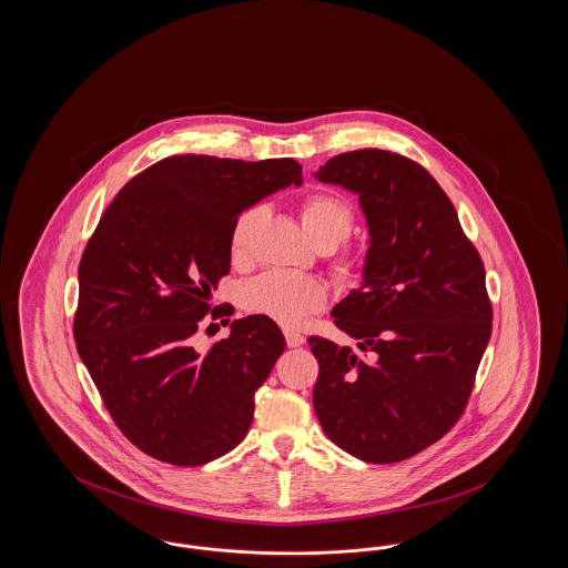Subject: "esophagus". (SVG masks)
<instances>
[{
	"label": "esophagus",
	"instance_id": "34e87169",
	"mask_svg": "<svg viewBox=\"0 0 568 568\" xmlns=\"http://www.w3.org/2000/svg\"><path fill=\"white\" fill-rule=\"evenodd\" d=\"M285 341H287V345L290 347H300V345H304V336L296 332V329H285Z\"/></svg>",
	"mask_w": 568,
	"mask_h": 568
}]
</instances>
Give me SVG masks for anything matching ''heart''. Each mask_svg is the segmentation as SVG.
<instances>
[{
	"mask_svg": "<svg viewBox=\"0 0 568 568\" xmlns=\"http://www.w3.org/2000/svg\"><path fill=\"white\" fill-rule=\"evenodd\" d=\"M262 216V209H246L232 225L230 232V255L234 262H243L248 251V239L255 223ZM300 221L306 236L313 244H329L332 248L347 239L352 232V209L334 193L320 191L311 193L300 206ZM349 264H341L338 272L349 274ZM327 302V287L315 276H304L294 272L268 271L243 290V304L246 311L268 317L276 324L297 327L313 313L322 311Z\"/></svg>",
	"mask_w": 568,
	"mask_h": 568,
	"instance_id": "b5f03b06",
	"label": "heart"
}]
</instances>
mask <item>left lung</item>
Instances as JSON below:
<instances>
[{
	"mask_svg": "<svg viewBox=\"0 0 568 568\" xmlns=\"http://www.w3.org/2000/svg\"><path fill=\"white\" fill-rule=\"evenodd\" d=\"M313 176L355 193L368 230L359 287L332 308L357 352L308 338L313 406L353 458L400 462L447 433L470 396L491 334L484 262L419 163L362 149Z\"/></svg>",
	"mask_w": 568,
	"mask_h": 568,
	"instance_id": "8db88e82",
	"label": "left lung"
}]
</instances>
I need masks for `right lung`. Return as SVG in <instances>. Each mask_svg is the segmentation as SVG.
Instances as JSON below:
<instances>
[{"label":"right lung","mask_w":568,"mask_h":568,"mask_svg":"<svg viewBox=\"0 0 568 568\" xmlns=\"http://www.w3.org/2000/svg\"><path fill=\"white\" fill-rule=\"evenodd\" d=\"M290 185H302L290 158L174 155L134 176L100 219L79 266L74 341L114 424L144 454L200 466L248 433L253 396L285 352L278 325L234 320L209 352L193 334L230 272L234 221Z\"/></svg>","instance_id":"right-lung-1"}]
</instances>
